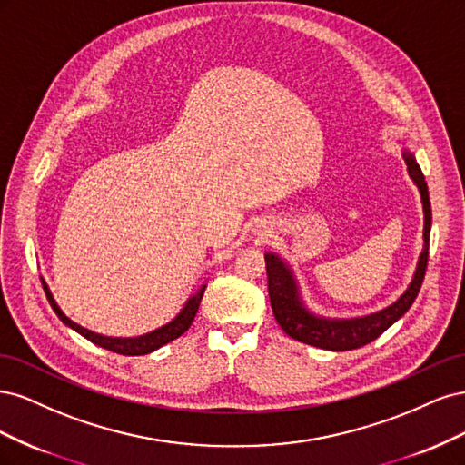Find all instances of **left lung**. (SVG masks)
<instances>
[{
  "label": "left lung",
  "instance_id": "obj_1",
  "mask_svg": "<svg viewBox=\"0 0 465 465\" xmlns=\"http://www.w3.org/2000/svg\"><path fill=\"white\" fill-rule=\"evenodd\" d=\"M403 159L407 164V173L413 178L420 192V202H423V213H425V229H423V252H420L417 270L411 279L410 287L401 294V297L390 304L388 308L369 316L361 318H349V320H335V318H322L312 314L302 304L299 294L297 279H294L291 267L281 260L277 254H265V270H267V291H270V301L273 308V316L289 337L306 345H314L328 351H351L374 341L378 335H382L393 322H398L413 301L417 299L419 289L423 285L427 262H429V238H430V200H429V188L423 176V171L417 164L411 153H403Z\"/></svg>",
  "mask_w": 465,
  "mask_h": 465
}]
</instances>
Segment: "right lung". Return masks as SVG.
Segmentation results:
<instances>
[{"label":"right lung","instance_id":"1","mask_svg":"<svg viewBox=\"0 0 465 465\" xmlns=\"http://www.w3.org/2000/svg\"><path fill=\"white\" fill-rule=\"evenodd\" d=\"M42 287H45V292H46V299L52 306V311L55 312V316H58L67 328L75 330L77 333H81L85 340H89L91 343L103 347V349H108L112 351V353H118V355H147V353H153L154 349H159L163 345H166L168 341L176 340V337H180L182 333H184L190 326L192 322L195 318V312H198L200 308V302H202V297H203V291H205V285L193 294V297L188 299V302L184 304V308H182L180 314L173 320L168 322L166 326L154 330L151 333H145V335H137V337H108V335H101V333H94L87 328H81L79 323H75L74 320H69L64 312L62 308L58 306V302L54 301L52 292L46 285V281L42 279Z\"/></svg>","mask_w":465,"mask_h":465}]
</instances>
